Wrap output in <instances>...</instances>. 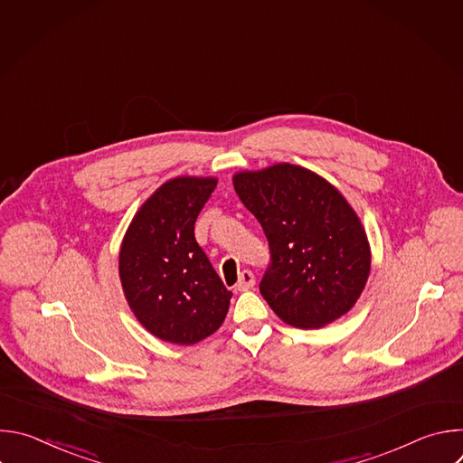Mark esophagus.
<instances>
[{"label": "esophagus", "mask_w": 463, "mask_h": 463, "mask_svg": "<svg viewBox=\"0 0 463 463\" xmlns=\"http://www.w3.org/2000/svg\"><path fill=\"white\" fill-rule=\"evenodd\" d=\"M254 284H256V280H254L252 271L243 269L240 273V279H238V284H236V291H249V289L254 288Z\"/></svg>", "instance_id": "1"}]
</instances>
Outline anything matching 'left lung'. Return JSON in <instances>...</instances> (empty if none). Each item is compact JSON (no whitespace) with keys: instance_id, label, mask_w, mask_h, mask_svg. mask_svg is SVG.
Masks as SVG:
<instances>
[{"instance_id":"left-lung-1","label":"left lung","mask_w":463,"mask_h":463,"mask_svg":"<svg viewBox=\"0 0 463 463\" xmlns=\"http://www.w3.org/2000/svg\"><path fill=\"white\" fill-rule=\"evenodd\" d=\"M241 203L268 236L271 263L260 293L295 327H322L348 313L370 275V245L345 195L318 174L279 163L232 177Z\"/></svg>"}]
</instances>
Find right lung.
Returning a JSON list of instances; mask_svg holds the SVG:
<instances>
[{"instance_id":"obj_1","label":"right lung","mask_w":463,"mask_h":463,"mask_svg":"<svg viewBox=\"0 0 463 463\" xmlns=\"http://www.w3.org/2000/svg\"><path fill=\"white\" fill-rule=\"evenodd\" d=\"M216 177L181 175L161 184L131 220L118 252L124 297L148 332L195 345L223 324L232 293L194 236Z\"/></svg>"}]
</instances>
